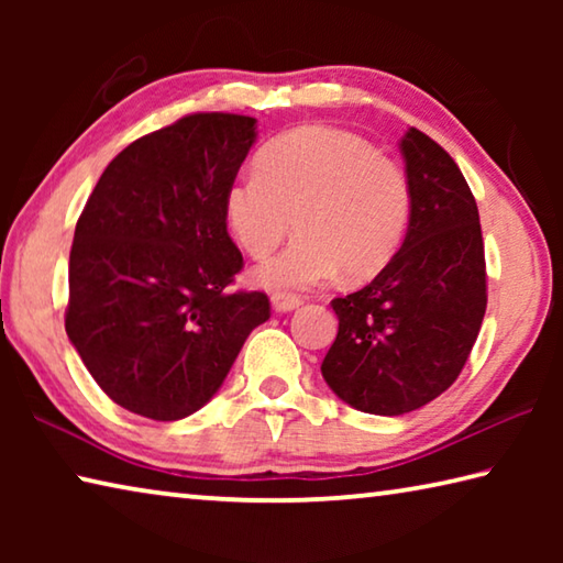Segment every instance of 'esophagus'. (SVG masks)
Instances as JSON below:
<instances>
[{
  "label": "esophagus",
  "instance_id": "34e87169",
  "mask_svg": "<svg viewBox=\"0 0 563 563\" xmlns=\"http://www.w3.org/2000/svg\"><path fill=\"white\" fill-rule=\"evenodd\" d=\"M300 302L302 300L298 298V295H288V292H273V298H271V305L275 312H290L295 308H300Z\"/></svg>",
  "mask_w": 563,
  "mask_h": 563
}]
</instances>
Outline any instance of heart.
Returning <instances> with one entry per match:
<instances>
[{"mask_svg":"<svg viewBox=\"0 0 563 563\" xmlns=\"http://www.w3.org/2000/svg\"><path fill=\"white\" fill-rule=\"evenodd\" d=\"M223 216L253 258L283 241L295 216L300 235L251 273L258 288L290 295L342 271L347 280H369L387 268L407 235L412 188L397 161L355 133L300 126L273 139L258 164L228 184Z\"/></svg>","mask_w":563,"mask_h":563,"instance_id":"1","label":"heart"}]
</instances>
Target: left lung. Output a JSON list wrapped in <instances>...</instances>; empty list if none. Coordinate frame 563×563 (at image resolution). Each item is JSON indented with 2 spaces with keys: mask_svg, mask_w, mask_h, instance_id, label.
<instances>
[{
  "mask_svg": "<svg viewBox=\"0 0 563 563\" xmlns=\"http://www.w3.org/2000/svg\"><path fill=\"white\" fill-rule=\"evenodd\" d=\"M399 151L412 188L405 243L373 283L332 300L340 328L320 367L342 402L383 417L460 377L487 310L479 211L460 166L417 129Z\"/></svg>",
  "mask_w": 563,
  "mask_h": 563,
  "instance_id": "obj_1",
  "label": "left lung"
}]
</instances>
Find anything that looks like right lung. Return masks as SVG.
Here are the masks:
<instances>
[{
	"label": "right lung",
	"instance_id": "obj_1",
	"mask_svg": "<svg viewBox=\"0 0 563 563\" xmlns=\"http://www.w3.org/2000/svg\"><path fill=\"white\" fill-rule=\"evenodd\" d=\"M255 136L253 117L190 113L123 148L79 216L66 335L133 415H194L271 318L265 292L228 290L243 255L223 196Z\"/></svg>",
	"mask_w": 563,
	"mask_h": 563
}]
</instances>
